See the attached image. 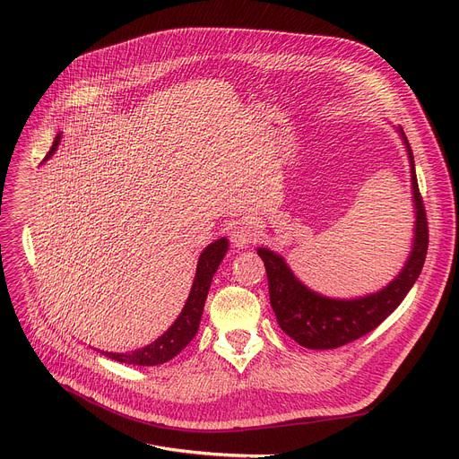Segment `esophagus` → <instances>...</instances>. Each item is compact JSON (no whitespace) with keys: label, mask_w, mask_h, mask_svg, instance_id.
I'll use <instances>...</instances> for the list:
<instances>
[{"label":"esophagus","mask_w":459,"mask_h":459,"mask_svg":"<svg viewBox=\"0 0 459 459\" xmlns=\"http://www.w3.org/2000/svg\"><path fill=\"white\" fill-rule=\"evenodd\" d=\"M256 239V229L249 223H242V225H236L230 230V244L236 249H244L249 244H253Z\"/></svg>","instance_id":"34e87169"}]
</instances>
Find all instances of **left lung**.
Wrapping results in <instances>:
<instances>
[{"instance_id": "left-lung-1", "label": "left lung", "mask_w": 459, "mask_h": 459, "mask_svg": "<svg viewBox=\"0 0 459 459\" xmlns=\"http://www.w3.org/2000/svg\"><path fill=\"white\" fill-rule=\"evenodd\" d=\"M411 163V187L415 203V238L403 270L379 292L357 299H333L312 292L288 268L284 258L266 247L256 253L268 273L270 303L281 329L308 350H333L374 331L403 301L419 279L428 253V220L419 191L413 152L402 128H398Z\"/></svg>"}]
</instances>
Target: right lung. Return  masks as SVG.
I'll list each match as a JSON object with an SVG mask.
<instances>
[{"label": "right lung", "mask_w": 459, "mask_h": 459, "mask_svg": "<svg viewBox=\"0 0 459 459\" xmlns=\"http://www.w3.org/2000/svg\"><path fill=\"white\" fill-rule=\"evenodd\" d=\"M59 141H61V134H57L50 152L46 154V160L56 152ZM227 249H229L227 238H220L201 253L197 262V273H195V279H193L191 292L187 296V301L180 312V316L160 336L158 341L126 353H111V351H102V353L113 360H118V363L134 365V367H156L177 357L191 342V339L195 336L199 329L204 301L212 284V277L217 272V266L221 264Z\"/></svg>", "instance_id": "add662e5"}]
</instances>
